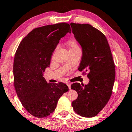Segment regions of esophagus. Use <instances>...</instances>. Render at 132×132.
I'll return each instance as SVG.
<instances>
[{
  "label": "esophagus",
  "mask_w": 132,
  "mask_h": 132,
  "mask_svg": "<svg viewBox=\"0 0 132 132\" xmlns=\"http://www.w3.org/2000/svg\"><path fill=\"white\" fill-rule=\"evenodd\" d=\"M66 84H67V85L68 86V88H69L70 89H71V84H70V82H67V83H66Z\"/></svg>",
  "instance_id": "esophagus-1"
}]
</instances>
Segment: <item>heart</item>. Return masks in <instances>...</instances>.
Returning a JSON list of instances; mask_svg holds the SVG:
<instances>
[{"label": "heart", "instance_id": "1", "mask_svg": "<svg viewBox=\"0 0 132 132\" xmlns=\"http://www.w3.org/2000/svg\"><path fill=\"white\" fill-rule=\"evenodd\" d=\"M67 44L68 47H69L70 51L77 49V48H80L78 43H77L75 40H74V39H71V40L68 41Z\"/></svg>", "mask_w": 132, "mask_h": 132}]
</instances>
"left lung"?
Segmentation results:
<instances>
[{
    "label": "left lung",
    "instance_id": "8db88e82",
    "mask_svg": "<svg viewBox=\"0 0 132 132\" xmlns=\"http://www.w3.org/2000/svg\"><path fill=\"white\" fill-rule=\"evenodd\" d=\"M72 32L82 47L78 70L88 72V85L74 83L71 88L78 94L72 102L74 111L84 117L96 116L108 103L112 93L115 68L107 39L102 32L89 24L71 23Z\"/></svg>",
    "mask_w": 132,
    "mask_h": 132
}]
</instances>
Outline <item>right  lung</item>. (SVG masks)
Here are the masks:
<instances>
[{
	"mask_svg": "<svg viewBox=\"0 0 132 132\" xmlns=\"http://www.w3.org/2000/svg\"><path fill=\"white\" fill-rule=\"evenodd\" d=\"M71 33L66 23L34 29L22 39L14 60V84L24 109L38 118L55 111L59 98L68 91L66 84L47 83L43 72L49 67L54 50L61 38Z\"/></svg>",
	"mask_w": 132,
	"mask_h": 132,
	"instance_id": "1",
	"label": "right lung"
}]
</instances>
